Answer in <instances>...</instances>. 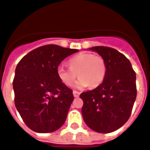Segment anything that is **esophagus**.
I'll list each match as a JSON object with an SVG mask.
<instances>
[{
  "label": "esophagus",
  "instance_id": "1",
  "mask_svg": "<svg viewBox=\"0 0 150 150\" xmlns=\"http://www.w3.org/2000/svg\"><path fill=\"white\" fill-rule=\"evenodd\" d=\"M73 93H74V96L75 97V98H78L81 93H80V92H78V91H74V92H73Z\"/></svg>",
  "mask_w": 150,
  "mask_h": 150
}]
</instances>
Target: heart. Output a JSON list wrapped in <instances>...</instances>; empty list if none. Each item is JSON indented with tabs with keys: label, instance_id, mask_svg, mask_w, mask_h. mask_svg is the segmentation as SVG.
I'll return each instance as SVG.
<instances>
[{
	"label": "heart",
	"instance_id": "b5f03b06",
	"mask_svg": "<svg viewBox=\"0 0 150 150\" xmlns=\"http://www.w3.org/2000/svg\"><path fill=\"white\" fill-rule=\"evenodd\" d=\"M68 64L69 69L59 66L57 74L59 80L68 87L72 86L75 81L76 74L79 80L75 85L78 88L90 86L96 88L103 82L106 75V64L100 55H94L90 52H80L72 57Z\"/></svg>",
	"mask_w": 150,
	"mask_h": 150
}]
</instances>
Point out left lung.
<instances>
[{
    "mask_svg": "<svg viewBox=\"0 0 150 150\" xmlns=\"http://www.w3.org/2000/svg\"><path fill=\"white\" fill-rule=\"evenodd\" d=\"M106 64L103 82L80 95L86 124L98 133H108L118 129L129 120L136 100V74L126 57L115 49L94 46Z\"/></svg>",
    "mask_w": 150,
    "mask_h": 150,
    "instance_id": "left-lung-1",
    "label": "left lung"
}]
</instances>
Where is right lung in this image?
<instances>
[{
  "label": "right lung",
  "instance_id": "add662e5",
  "mask_svg": "<svg viewBox=\"0 0 150 150\" xmlns=\"http://www.w3.org/2000/svg\"><path fill=\"white\" fill-rule=\"evenodd\" d=\"M77 50L46 45L32 50L17 64L14 102L21 118L34 132L51 133L62 127L74 98L59 80L61 62Z\"/></svg>",
  "mask_w": 150,
  "mask_h": 150
}]
</instances>
